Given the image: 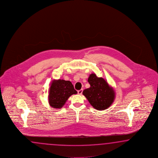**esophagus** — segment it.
<instances>
[{
    "mask_svg": "<svg viewBox=\"0 0 158 158\" xmlns=\"http://www.w3.org/2000/svg\"><path fill=\"white\" fill-rule=\"evenodd\" d=\"M82 91H83V90L82 89H80V90H78V94H81L82 93Z\"/></svg>",
    "mask_w": 158,
    "mask_h": 158,
    "instance_id": "34e87169",
    "label": "esophagus"
}]
</instances>
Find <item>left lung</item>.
I'll use <instances>...</instances> for the list:
<instances>
[{
    "label": "left lung",
    "mask_w": 158,
    "mask_h": 158,
    "mask_svg": "<svg viewBox=\"0 0 158 158\" xmlns=\"http://www.w3.org/2000/svg\"><path fill=\"white\" fill-rule=\"evenodd\" d=\"M88 81L90 86L85 89L82 94L90 105L98 110L108 108L115 98L113 88L103 78L97 77L94 73L89 75Z\"/></svg>",
    "instance_id": "8db88e82"
}]
</instances>
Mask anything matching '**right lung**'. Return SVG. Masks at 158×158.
<instances>
[{"label":"right lung","instance_id":"1","mask_svg":"<svg viewBox=\"0 0 158 158\" xmlns=\"http://www.w3.org/2000/svg\"><path fill=\"white\" fill-rule=\"evenodd\" d=\"M77 93L70 81L54 80L49 88V105L53 108L61 109L70 96Z\"/></svg>","mask_w":158,"mask_h":158}]
</instances>
